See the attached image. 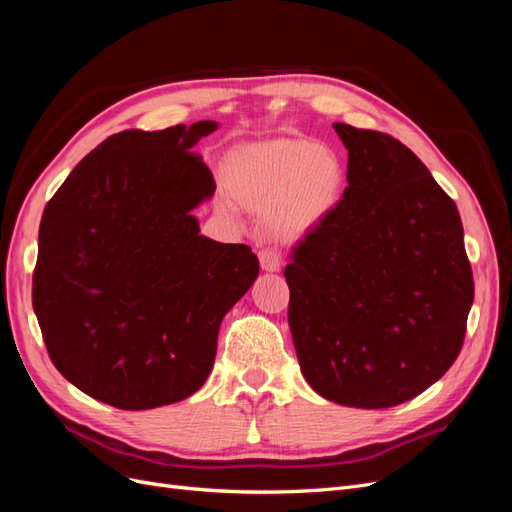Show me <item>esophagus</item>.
<instances>
[{"mask_svg":"<svg viewBox=\"0 0 512 512\" xmlns=\"http://www.w3.org/2000/svg\"><path fill=\"white\" fill-rule=\"evenodd\" d=\"M258 260H260V267L262 271H269V273H275L282 269V256L277 250H262L258 254Z\"/></svg>","mask_w":512,"mask_h":512,"instance_id":"1","label":"esophagus"}]
</instances>
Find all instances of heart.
<instances>
[{
    "label": "heart",
    "mask_w": 512,
    "mask_h": 512,
    "mask_svg": "<svg viewBox=\"0 0 512 512\" xmlns=\"http://www.w3.org/2000/svg\"><path fill=\"white\" fill-rule=\"evenodd\" d=\"M226 207L265 209L275 235L297 239L337 209L348 183L346 162L312 138L277 136L230 149L222 164Z\"/></svg>",
    "instance_id": "b5f03b06"
}]
</instances>
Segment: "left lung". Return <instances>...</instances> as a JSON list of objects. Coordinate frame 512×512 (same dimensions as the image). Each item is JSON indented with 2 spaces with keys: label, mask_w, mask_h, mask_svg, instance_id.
Segmentation results:
<instances>
[{
  "label": "left lung",
  "mask_w": 512,
  "mask_h": 512,
  "mask_svg": "<svg viewBox=\"0 0 512 512\" xmlns=\"http://www.w3.org/2000/svg\"><path fill=\"white\" fill-rule=\"evenodd\" d=\"M348 149L337 209L284 277L305 380L350 408H391L455 363L474 301L459 211L397 138L335 123Z\"/></svg>",
  "instance_id": "1"
}]
</instances>
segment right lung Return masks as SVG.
I'll return each mask as SVG.
<instances>
[{"mask_svg":"<svg viewBox=\"0 0 512 512\" xmlns=\"http://www.w3.org/2000/svg\"><path fill=\"white\" fill-rule=\"evenodd\" d=\"M213 130L108 136L44 207L32 288L42 339L61 376L113 408L196 393L222 318L258 275L250 247L203 237L192 215L215 181L190 149Z\"/></svg>","mask_w":512,"mask_h":512,"instance_id":"1","label":"right lung"}]
</instances>
